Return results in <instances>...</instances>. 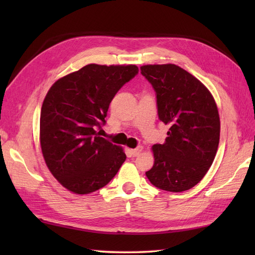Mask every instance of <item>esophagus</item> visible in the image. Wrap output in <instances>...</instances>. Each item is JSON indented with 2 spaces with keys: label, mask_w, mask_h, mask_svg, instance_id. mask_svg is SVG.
Listing matches in <instances>:
<instances>
[{
  "label": "esophagus",
  "mask_w": 255,
  "mask_h": 255,
  "mask_svg": "<svg viewBox=\"0 0 255 255\" xmlns=\"http://www.w3.org/2000/svg\"><path fill=\"white\" fill-rule=\"evenodd\" d=\"M141 151H142V147H141V145H139V147H137L136 149H131L130 150V153L133 156H137V155L140 154V152H141Z\"/></svg>",
  "instance_id": "1"
}]
</instances>
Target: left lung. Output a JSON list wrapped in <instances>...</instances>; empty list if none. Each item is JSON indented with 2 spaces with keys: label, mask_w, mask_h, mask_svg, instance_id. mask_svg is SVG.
Listing matches in <instances>:
<instances>
[{
  "label": "left lung",
  "mask_w": 255,
  "mask_h": 255,
  "mask_svg": "<svg viewBox=\"0 0 255 255\" xmlns=\"http://www.w3.org/2000/svg\"><path fill=\"white\" fill-rule=\"evenodd\" d=\"M140 70L155 91L159 119L170 127L165 142L153 144L154 164L145 175L163 191H187L202 181L217 153V105L199 80L175 64Z\"/></svg>",
  "instance_id": "left-lung-1"
}]
</instances>
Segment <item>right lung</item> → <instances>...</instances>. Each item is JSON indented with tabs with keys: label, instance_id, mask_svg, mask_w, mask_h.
Returning a JSON list of instances; mask_svg holds the SVG:
<instances>
[{
	"label": "right lung",
	"instance_id": "1",
	"mask_svg": "<svg viewBox=\"0 0 255 255\" xmlns=\"http://www.w3.org/2000/svg\"><path fill=\"white\" fill-rule=\"evenodd\" d=\"M139 69L91 63L59 79L45 97L40 112V145L48 169L75 194L104 187L126 160L122 147L100 137L97 128L114 96Z\"/></svg>",
	"mask_w": 255,
	"mask_h": 255
}]
</instances>
